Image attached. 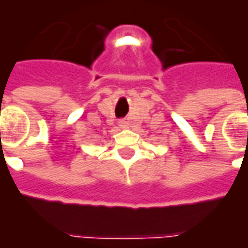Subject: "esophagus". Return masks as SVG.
Instances as JSON below:
<instances>
[{"label": "esophagus", "instance_id": "esophagus-1", "mask_svg": "<svg viewBox=\"0 0 248 248\" xmlns=\"http://www.w3.org/2000/svg\"><path fill=\"white\" fill-rule=\"evenodd\" d=\"M119 125H120V128H124V129H125V128H128V122H125V120H120V122H119Z\"/></svg>", "mask_w": 248, "mask_h": 248}]
</instances>
